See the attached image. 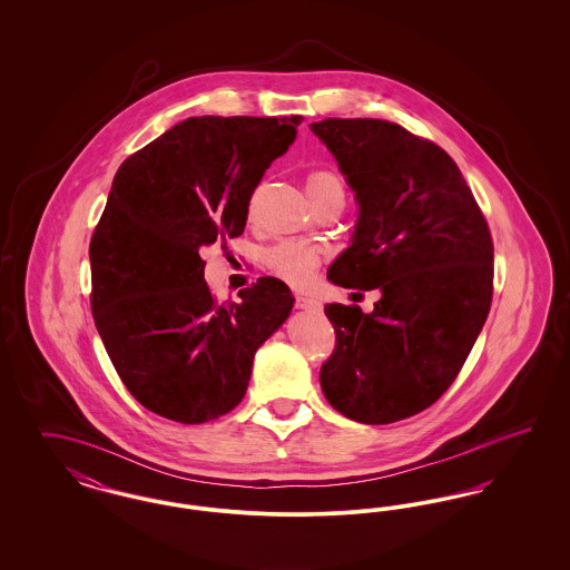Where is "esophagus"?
<instances>
[{
	"label": "esophagus",
	"mask_w": 570,
	"mask_h": 570,
	"mask_svg": "<svg viewBox=\"0 0 570 570\" xmlns=\"http://www.w3.org/2000/svg\"><path fill=\"white\" fill-rule=\"evenodd\" d=\"M295 305L298 309H307V312H321V301L314 297H307V295H297L295 297Z\"/></svg>",
	"instance_id": "1"
}]
</instances>
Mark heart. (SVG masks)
I'll return each instance as SVG.
<instances>
[{"label":"heart","mask_w":570,"mask_h":570,"mask_svg":"<svg viewBox=\"0 0 570 570\" xmlns=\"http://www.w3.org/2000/svg\"><path fill=\"white\" fill-rule=\"evenodd\" d=\"M305 188L312 196V200L316 203V207L335 196L344 198L342 179L325 168L307 173ZM321 263H323V249L318 245L297 242V239L279 242L265 252V265L269 267V272L293 286H305L312 279L314 272L321 267Z\"/></svg>","instance_id":"1"}]
</instances>
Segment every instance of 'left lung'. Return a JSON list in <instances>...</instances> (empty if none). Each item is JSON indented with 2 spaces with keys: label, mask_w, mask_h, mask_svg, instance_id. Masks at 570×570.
I'll return each instance as SVG.
<instances>
[{
  "label": "left lung",
  "mask_w": 570,
  "mask_h": 570,
  "mask_svg": "<svg viewBox=\"0 0 570 570\" xmlns=\"http://www.w3.org/2000/svg\"><path fill=\"white\" fill-rule=\"evenodd\" d=\"M358 203L351 247L326 277L374 291V312L328 303L335 351L321 367L328 404L384 425L432 406L458 379L488 321L493 244L458 164L382 119L312 124Z\"/></svg>",
  "instance_id": "left-lung-1"
}]
</instances>
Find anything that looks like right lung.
<instances>
[{"label":"right lung","instance_id":"add662e5","mask_svg":"<svg viewBox=\"0 0 570 570\" xmlns=\"http://www.w3.org/2000/svg\"><path fill=\"white\" fill-rule=\"evenodd\" d=\"M301 115L190 117L119 166L89 244L91 314L136 402L205 423L244 400L252 361L295 297L275 277L217 303L203 245L239 237L249 198Z\"/></svg>","mask_w":570,"mask_h":570}]
</instances>
